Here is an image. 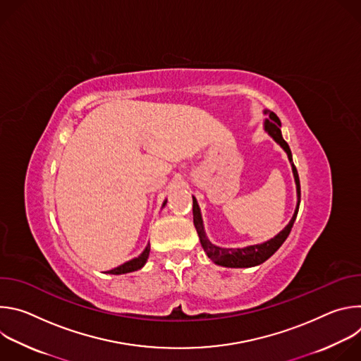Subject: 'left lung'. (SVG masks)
<instances>
[{"instance_id":"left-lung-1","label":"left lung","mask_w":361,"mask_h":361,"mask_svg":"<svg viewBox=\"0 0 361 361\" xmlns=\"http://www.w3.org/2000/svg\"><path fill=\"white\" fill-rule=\"evenodd\" d=\"M269 113V111H266ZM270 118L266 120L264 123V130L284 148V151L287 152L288 160L293 166V173H294V178H295V184H297V195H298V202H297V209L294 212L293 219L290 220V223L287 224V227L280 231L274 238L263 243V244H257V245H250V247H244V248H221L217 247L214 244H212L209 241V238L205 237L204 228H202V220H201V214H200V209H198V204L197 200L192 197V220H194V226L195 230L198 233L200 237V243L204 248V251L207 252L209 259L212 262H214L219 266L223 267H231V269H238V267H254V266H259L262 263H264L266 260H269L270 257L281 247V244L286 241V238L288 237L293 224L295 221L297 213H298V207H300V178H298V173L297 169L293 163V157H291V149L288 147V144L284 141L283 135H281V121L280 118L274 114V113H269Z\"/></svg>"}]
</instances>
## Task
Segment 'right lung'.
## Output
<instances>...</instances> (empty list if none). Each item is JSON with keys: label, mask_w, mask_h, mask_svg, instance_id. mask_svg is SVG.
Masks as SVG:
<instances>
[{"label": "right lung", "mask_w": 361, "mask_h": 361, "mask_svg": "<svg viewBox=\"0 0 361 361\" xmlns=\"http://www.w3.org/2000/svg\"><path fill=\"white\" fill-rule=\"evenodd\" d=\"M166 202H167V201H164L163 205H166ZM148 254H149V244H148V245L145 247V250L137 257V259H133V260H130V262L121 264L120 267H116V269H113V270H110V271H107V273H109V274H126V273H131V271L140 270V269L145 264V262H147V259H148Z\"/></svg>", "instance_id": "add662e5"}]
</instances>
